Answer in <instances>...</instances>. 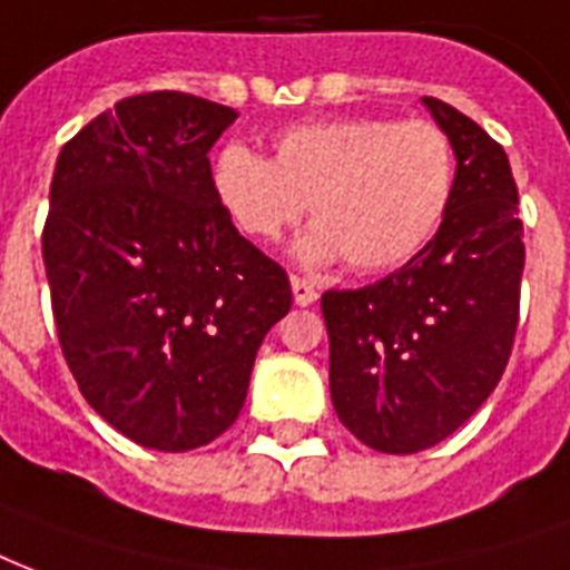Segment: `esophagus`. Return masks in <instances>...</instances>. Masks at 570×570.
I'll return each instance as SVG.
<instances>
[{"label": "esophagus", "instance_id": "obj_1", "mask_svg": "<svg viewBox=\"0 0 570 570\" xmlns=\"http://www.w3.org/2000/svg\"><path fill=\"white\" fill-rule=\"evenodd\" d=\"M291 291H294V303L297 306H312L317 299V288L303 276H291Z\"/></svg>", "mask_w": 570, "mask_h": 570}]
</instances>
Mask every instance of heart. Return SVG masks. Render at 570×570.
<instances>
[{
    "label": "heart",
    "mask_w": 570,
    "mask_h": 570,
    "mask_svg": "<svg viewBox=\"0 0 570 570\" xmlns=\"http://www.w3.org/2000/svg\"><path fill=\"white\" fill-rule=\"evenodd\" d=\"M210 184L228 219L255 240L276 237L308 214L306 262L345 255L354 271H390L428 244L454 189V145L425 118H335L291 127L273 160L225 145Z\"/></svg>",
    "instance_id": "1"
}]
</instances>
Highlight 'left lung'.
Instances as JSON below:
<instances>
[{
  "label": "left lung",
  "mask_w": 570,
  "mask_h": 570,
  "mask_svg": "<svg viewBox=\"0 0 570 570\" xmlns=\"http://www.w3.org/2000/svg\"><path fill=\"white\" fill-rule=\"evenodd\" d=\"M422 104L458 160L434 240L386 279L321 297L335 413L386 454L431 449L497 390L518 333L527 258L502 145L454 106Z\"/></svg>",
  "instance_id": "8db88e82"
}]
</instances>
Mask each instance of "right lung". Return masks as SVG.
Instances as JSON below:
<instances>
[{
  "label": "right lung",
  "instance_id": "add662e5",
  "mask_svg": "<svg viewBox=\"0 0 570 570\" xmlns=\"http://www.w3.org/2000/svg\"><path fill=\"white\" fill-rule=\"evenodd\" d=\"M237 112L184 91L118 100L65 142L43 223L61 354L82 399L157 452L235 425L288 273L214 196L207 151Z\"/></svg>",
  "mask_w": 570,
  "mask_h": 570
}]
</instances>
